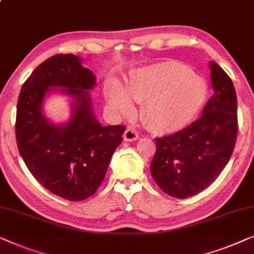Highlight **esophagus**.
<instances>
[{
	"label": "esophagus",
	"mask_w": 254,
	"mask_h": 254,
	"mask_svg": "<svg viewBox=\"0 0 254 254\" xmlns=\"http://www.w3.org/2000/svg\"><path fill=\"white\" fill-rule=\"evenodd\" d=\"M138 137H139L138 132L132 127H127L123 134V138L126 141H135L138 139Z\"/></svg>",
	"instance_id": "34e87169"
}]
</instances>
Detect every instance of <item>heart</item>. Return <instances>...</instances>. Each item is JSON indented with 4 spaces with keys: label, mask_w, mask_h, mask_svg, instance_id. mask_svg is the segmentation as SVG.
Listing matches in <instances>:
<instances>
[{
    "label": "heart",
    "mask_w": 254,
    "mask_h": 254,
    "mask_svg": "<svg viewBox=\"0 0 254 254\" xmlns=\"http://www.w3.org/2000/svg\"><path fill=\"white\" fill-rule=\"evenodd\" d=\"M206 87L183 64L160 63L138 70L126 88L112 84L107 100L117 113L128 114L141 103L140 116L146 127L155 132H173L194 119L203 105Z\"/></svg>",
    "instance_id": "1"
}]
</instances>
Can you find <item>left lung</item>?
I'll return each instance as SVG.
<instances>
[{
  "label": "left lung",
  "mask_w": 254,
  "mask_h": 254,
  "mask_svg": "<svg viewBox=\"0 0 254 254\" xmlns=\"http://www.w3.org/2000/svg\"><path fill=\"white\" fill-rule=\"evenodd\" d=\"M209 64L214 94L202 116L176 133L155 139L151 174L163 192L178 199L198 194L220 176L237 138L234 84L219 64Z\"/></svg>",
  "instance_id": "obj_1"
}]
</instances>
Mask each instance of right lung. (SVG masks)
<instances>
[{
	"label": "right lung",
	"mask_w": 254,
	"mask_h": 254,
	"mask_svg": "<svg viewBox=\"0 0 254 254\" xmlns=\"http://www.w3.org/2000/svg\"><path fill=\"white\" fill-rule=\"evenodd\" d=\"M80 62L72 54L42 62L21 86L16 114L17 146L30 173L45 189L70 201L95 193L126 131L124 126L103 127L93 115L87 91L95 76ZM52 87H62L76 100L63 126H53L41 113Z\"/></svg>",
	"instance_id": "add662e5"
}]
</instances>
